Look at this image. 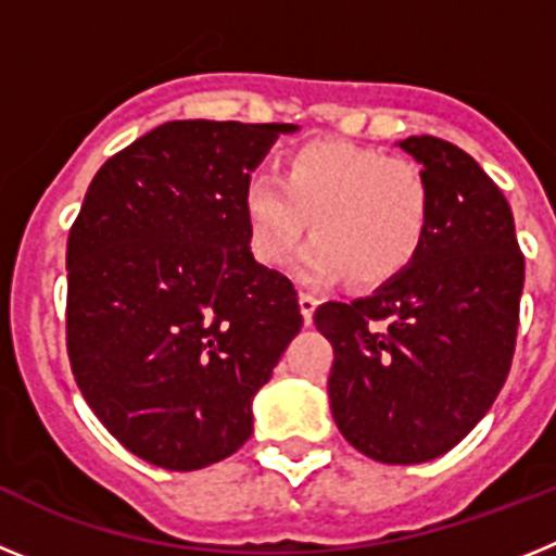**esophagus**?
Listing matches in <instances>:
<instances>
[{"label": "esophagus", "mask_w": 556, "mask_h": 556, "mask_svg": "<svg viewBox=\"0 0 556 556\" xmlns=\"http://www.w3.org/2000/svg\"><path fill=\"white\" fill-rule=\"evenodd\" d=\"M298 303H301V314H303V323H312V317H314V308H317V298H314V294H308V292H301L298 294Z\"/></svg>", "instance_id": "esophagus-1"}]
</instances>
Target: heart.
Returning a JSON list of instances; mask_svg holds the SVG:
<instances>
[{
	"mask_svg": "<svg viewBox=\"0 0 556 556\" xmlns=\"http://www.w3.org/2000/svg\"><path fill=\"white\" fill-rule=\"evenodd\" d=\"M250 250L264 267H281L301 244L306 281L345 273L353 287L395 278L429 230L431 191L409 159L348 141H312L283 159L281 175H253L242 191Z\"/></svg>",
	"mask_w": 556,
	"mask_h": 556,
	"instance_id": "obj_1",
	"label": "heart"
}]
</instances>
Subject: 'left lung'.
<instances>
[{
  "mask_svg": "<svg viewBox=\"0 0 556 556\" xmlns=\"http://www.w3.org/2000/svg\"><path fill=\"white\" fill-rule=\"evenodd\" d=\"M397 144L429 180L424 244L367 298L323 303L314 326L333 345L342 437L376 462L417 465L465 440L507 381L523 253L507 198L468 152L434 136Z\"/></svg>",
  "mask_w": 556,
  "mask_h": 556,
  "instance_id": "obj_1",
  "label": "left lung"
}]
</instances>
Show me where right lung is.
I'll return each mask as SVG.
<instances>
[{"mask_svg": "<svg viewBox=\"0 0 556 556\" xmlns=\"http://www.w3.org/2000/svg\"><path fill=\"white\" fill-rule=\"evenodd\" d=\"M294 125L184 119L108 159L68 230L66 351L130 454L200 470L253 434V395L303 317L250 253L242 191Z\"/></svg>", "mask_w": 556, "mask_h": 556, "instance_id": "obj_1", "label": "right lung"}]
</instances>
